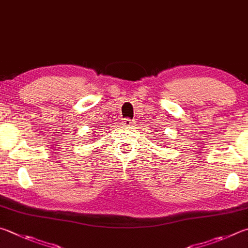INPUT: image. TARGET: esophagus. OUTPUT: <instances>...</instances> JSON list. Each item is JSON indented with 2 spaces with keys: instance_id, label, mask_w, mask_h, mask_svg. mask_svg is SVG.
<instances>
[{
  "instance_id": "1",
  "label": "esophagus",
  "mask_w": 248,
  "mask_h": 248,
  "mask_svg": "<svg viewBox=\"0 0 248 248\" xmlns=\"http://www.w3.org/2000/svg\"><path fill=\"white\" fill-rule=\"evenodd\" d=\"M123 124L125 125V127H130V125L133 124V120L129 119V118H124V119L123 120Z\"/></svg>"
}]
</instances>
